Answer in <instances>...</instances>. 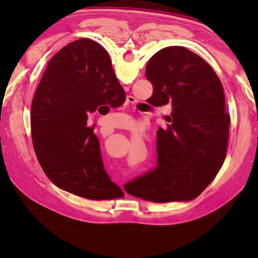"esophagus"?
Instances as JSON below:
<instances>
[{"label": "esophagus", "instance_id": "34e87169", "mask_svg": "<svg viewBox=\"0 0 258 258\" xmlns=\"http://www.w3.org/2000/svg\"><path fill=\"white\" fill-rule=\"evenodd\" d=\"M127 102H128V103H134V102H135V99H134L133 97H131V95H130V97H127Z\"/></svg>", "mask_w": 258, "mask_h": 258}]
</instances>
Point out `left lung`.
I'll list each match as a JSON object with an SVG mask.
<instances>
[{
	"label": "left lung",
	"instance_id": "obj_1",
	"mask_svg": "<svg viewBox=\"0 0 258 258\" xmlns=\"http://www.w3.org/2000/svg\"><path fill=\"white\" fill-rule=\"evenodd\" d=\"M146 77L154 86L147 100L171 104L167 128L157 131V165L125 190L154 203L191 200L202 194L224 163L230 115L223 86L202 56L168 46L150 58Z\"/></svg>",
	"mask_w": 258,
	"mask_h": 258
}]
</instances>
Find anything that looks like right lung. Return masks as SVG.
Instances as JSON below:
<instances>
[{
	"mask_svg": "<svg viewBox=\"0 0 258 258\" xmlns=\"http://www.w3.org/2000/svg\"><path fill=\"white\" fill-rule=\"evenodd\" d=\"M108 52L89 38L52 56L35 92L30 125L35 154L46 176L83 198H118L124 192L104 171L91 112L124 103Z\"/></svg>",
	"mask_w": 258,
	"mask_h": 258,
	"instance_id": "add662e5",
	"label": "right lung"
}]
</instances>
